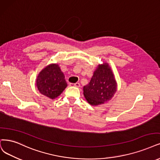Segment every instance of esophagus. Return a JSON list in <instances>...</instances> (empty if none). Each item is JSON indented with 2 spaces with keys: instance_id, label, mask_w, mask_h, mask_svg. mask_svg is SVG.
Masks as SVG:
<instances>
[{
  "instance_id": "obj_1",
  "label": "esophagus",
  "mask_w": 160,
  "mask_h": 160,
  "mask_svg": "<svg viewBox=\"0 0 160 160\" xmlns=\"http://www.w3.org/2000/svg\"><path fill=\"white\" fill-rule=\"evenodd\" d=\"M70 86H76V87H78H78H80V83H78V82H76V83H75V84L70 83Z\"/></svg>"
}]
</instances>
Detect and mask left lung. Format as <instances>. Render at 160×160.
<instances>
[{"instance_id": "8db88e82", "label": "left lung", "mask_w": 160, "mask_h": 160, "mask_svg": "<svg viewBox=\"0 0 160 160\" xmlns=\"http://www.w3.org/2000/svg\"><path fill=\"white\" fill-rule=\"evenodd\" d=\"M117 82L108 63L99 64L90 83L83 88L84 96L92 105L107 102L113 97L117 91Z\"/></svg>"}]
</instances>
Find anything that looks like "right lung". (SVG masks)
<instances>
[{"label":"right lung","mask_w":160,"mask_h":160,"mask_svg":"<svg viewBox=\"0 0 160 160\" xmlns=\"http://www.w3.org/2000/svg\"><path fill=\"white\" fill-rule=\"evenodd\" d=\"M36 86L39 92L50 99H55L67 86L64 75L58 64H51L39 72Z\"/></svg>","instance_id":"obj_1"}]
</instances>
